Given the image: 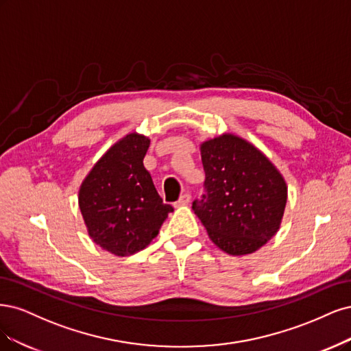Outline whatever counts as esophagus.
<instances>
[{
    "mask_svg": "<svg viewBox=\"0 0 351 351\" xmlns=\"http://www.w3.org/2000/svg\"><path fill=\"white\" fill-rule=\"evenodd\" d=\"M189 201H191V195L189 194H184V195H180L179 197V199L176 201V207H180V206H186V204H189Z\"/></svg>",
    "mask_w": 351,
    "mask_h": 351,
    "instance_id": "34e87169",
    "label": "esophagus"
}]
</instances>
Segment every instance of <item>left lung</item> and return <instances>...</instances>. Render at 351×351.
<instances>
[{"instance_id":"8db88e82","label":"left lung","mask_w":351,"mask_h":351,"mask_svg":"<svg viewBox=\"0 0 351 351\" xmlns=\"http://www.w3.org/2000/svg\"><path fill=\"white\" fill-rule=\"evenodd\" d=\"M199 149L206 194L192 202V210L226 254L258 251L280 229L287 202L285 178L263 152L237 135H219Z\"/></svg>"}]
</instances>
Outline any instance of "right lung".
Returning a JSON list of instances; mask_svg holds the SVG:
<instances>
[{
  "mask_svg": "<svg viewBox=\"0 0 351 351\" xmlns=\"http://www.w3.org/2000/svg\"><path fill=\"white\" fill-rule=\"evenodd\" d=\"M149 145L141 134L125 135L100 157L78 191L88 236L118 256L144 250L173 211L157 194L143 165Z\"/></svg>",
  "mask_w": 351,
  "mask_h": 351,
  "instance_id": "1",
  "label": "right lung"
}]
</instances>
